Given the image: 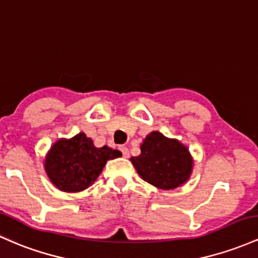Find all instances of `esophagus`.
I'll list each match as a JSON object with an SVG mask.
<instances>
[{
  "mask_svg": "<svg viewBox=\"0 0 258 258\" xmlns=\"http://www.w3.org/2000/svg\"><path fill=\"white\" fill-rule=\"evenodd\" d=\"M119 150L121 151V155H123V157H125V159H128V157H129V150H128V148H125V146H119Z\"/></svg>",
  "mask_w": 258,
  "mask_h": 258,
  "instance_id": "esophagus-1",
  "label": "esophagus"
}]
</instances>
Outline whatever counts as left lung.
Segmentation results:
<instances>
[{
  "instance_id": "1",
  "label": "left lung",
  "mask_w": 258,
  "mask_h": 258,
  "mask_svg": "<svg viewBox=\"0 0 258 258\" xmlns=\"http://www.w3.org/2000/svg\"><path fill=\"white\" fill-rule=\"evenodd\" d=\"M141 154L130 159L141 178L160 189H174L188 181L193 168L189 150L176 139L151 132L140 146Z\"/></svg>"
}]
</instances>
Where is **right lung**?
I'll list each match as a JSON object with an SVG mask.
<instances>
[{
	"label": "right lung",
	"mask_w": 258,
	"mask_h": 258,
	"mask_svg": "<svg viewBox=\"0 0 258 258\" xmlns=\"http://www.w3.org/2000/svg\"><path fill=\"white\" fill-rule=\"evenodd\" d=\"M121 152L108 148H96L85 133L71 139L52 144L44 161L51 183L62 192H81L96 181L108 160L117 159Z\"/></svg>",
	"instance_id": "right-lung-1"
}]
</instances>
